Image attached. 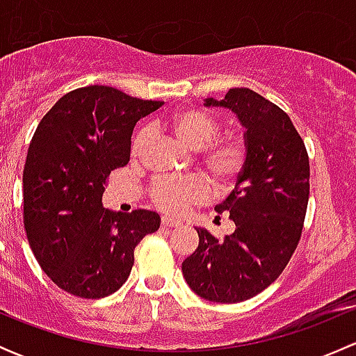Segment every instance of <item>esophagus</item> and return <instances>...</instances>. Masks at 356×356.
<instances>
[{"label":"esophagus","instance_id":"1","mask_svg":"<svg viewBox=\"0 0 356 356\" xmlns=\"http://www.w3.org/2000/svg\"><path fill=\"white\" fill-rule=\"evenodd\" d=\"M161 225H163V227H179V225H181V220H177V218L174 217H168V215H163V217H161Z\"/></svg>","mask_w":356,"mask_h":356}]
</instances>
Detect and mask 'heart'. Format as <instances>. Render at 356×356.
Listing matches in <instances>:
<instances>
[{"label": "heart", "instance_id": "heart-1", "mask_svg": "<svg viewBox=\"0 0 356 356\" xmlns=\"http://www.w3.org/2000/svg\"><path fill=\"white\" fill-rule=\"evenodd\" d=\"M172 134L184 146L200 149V160L211 181L220 188H229L238 181L248 161V146L239 136H220L218 124L213 117L196 108L179 110L167 120ZM152 131L143 127L136 132L131 143L132 160H141L148 149ZM208 186L203 179L188 177H160L149 188V200L155 207L170 213H181L189 207L204 200Z\"/></svg>", "mask_w": 356, "mask_h": 356}]
</instances>
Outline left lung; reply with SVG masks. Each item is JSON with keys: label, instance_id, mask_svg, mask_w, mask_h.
Listing matches in <instances>:
<instances>
[{"label": "left lung", "instance_id": "obj_1", "mask_svg": "<svg viewBox=\"0 0 356 356\" xmlns=\"http://www.w3.org/2000/svg\"><path fill=\"white\" fill-rule=\"evenodd\" d=\"M207 106L232 110L246 127L248 161L236 188L217 204L236 231L217 239L196 229L200 245L182 261L196 294L215 303H239L272 284L289 264L303 231L310 195L305 143L284 110L246 88L229 89Z\"/></svg>", "mask_w": 356, "mask_h": 356}]
</instances>
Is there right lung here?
I'll use <instances>...</instances> for the list:
<instances>
[{"instance_id":"obj_1","label":"right lung","mask_w":356,"mask_h":356,"mask_svg":"<svg viewBox=\"0 0 356 356\" xmlns=\"http://www.w3.org/2000/svg\"><path fill=\"white\" fill-rule=\"evenodd\" d=\"M163 105L110 88L67 92L42 117L24 167V227L44 274L60 289L98 300L127 281L134 248L160 215L103 208L111 170L127 165L136 122Z\"/></svg>"}]
</instances>
